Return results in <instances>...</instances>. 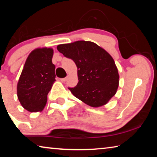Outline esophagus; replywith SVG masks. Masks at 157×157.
I'll return each mask as SVG.
<instances>
[{
    "mask_svg": "<svg viewBox=\"0 0 157 157\" xmlns=\"http://www.w3.org/2000/svg\"><path fill=\"white\" fill-rule=\"evenodd\" d=\"M66 80H67V78H62V79H61V81H62V82H66Z\"/></svg>",
    "mask_w": 157,
    "mask_h": 157,
    "instance_id": "obj_1",
    "label": "esophagus"
}]
</instances>
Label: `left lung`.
<instances>
[{"mask_svg": "<svg viewBox=\"0 0 157 157\" xmlns=\"http://www.w3.org/2000/svg\"><path fill=\"white\" fill-rule=\"evenodd\" d=\"M57 48L73 59L78 68V83L68 88L74 96L92 107L107 104L119 85L118 68L109 53L94 42L85 41L60 44Z\"/></svg>", "mask_w": 157, "mask_h": 157, "instance_id": "obj_1", "label": "left lung"}]
</instances>
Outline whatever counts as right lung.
Listing matches in <instances>:
<instances>
[{"label":"right lung","mask_w":157,"mask_h":157,"mask_svg":"<svg viewBox=\"0 0 157 157\" xmlns=\"http://www.w3.org/2000/svg\"><path fill=\"white\" fill-rule=\"evenodd\" d=\"M53 49L38 48L28 55L17 83V96L22 107L30 112L44 109L47 95L55 81Z\"/></svg>","instance_id":"add662e5"}]
</instances>
